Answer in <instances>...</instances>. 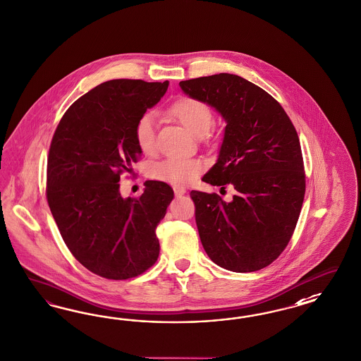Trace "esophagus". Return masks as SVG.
<instances>
[{"label":"esophagus","mask_w":361,"mask_h":361,"mask_svg":"<svg viewBox=\"0 0 361 361\" xmlns=\"http://www.w3.org/2000/svg\"><path fill=\"white\" fill-rule=\"evenodd\" d=\"M175 197H182L186 194V188L185 187L175 186L174 187Z\"/></svg>","instance_id":"1"}]
</instances>
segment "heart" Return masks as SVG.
Returning a JSON list of instances; mask_svg holds the SVG:
<instances>
[{"instance_id": "b5f03b06", "label": "heart", "mask_w": 361, "mask_h": 361, "mask_svg": "<svg viewBox=\"0 0 361 361\" xmlns=\"http://www.w3.org/2000/svg\"><path fill=\"white\" fill-rule=\"evenodd\" d=\"M170 113L187 128L190 134L197 138L207 137L215 123V116L211 107L195 98L178 99L170 107ZM155 125L157 121L152 113H145L135 125V142L140 152L145 154H150L155 149ZM202 169L203 163L197 159L166 158L159 162L152 163L149 174L157 180L182 186L194 180Z\"/></svg>"}]
</instances>
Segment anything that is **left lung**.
Instances as JSON below:
<instances>
[{
  "instance_id": "obj_1",
  "label": "left lung",
  "mask_w": 361,
  "mask_h": 361,
  "mask_svg": "<svg viewBox=\"0 0 361 361\" xmlns=\"http://www.w3.org/2000/svg\"><path fill=\"white\" fill-rule=\"evenodd\" d=\"M190 98L214 107L226 121L216 163L202 178L231 185V202L191 191L200 242L209 259L233 272L269 266L284 251L300 215L305 174L291 119L267 92L221 73L179 82Z\"/></svg>"
}]
</instances>
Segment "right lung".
Here are the masks:
<instances>
[{"mask_svg": "<svg viewBox=\"0 0 361 361\" xmlns=\"http://www.w3.org/2000/svg\"><path fill=\"white\" fill-rule=\"evenodd\" d=\"M169 81L111 80L82 95L59 121L47 158V198L70 252L106 279L135 278L159 255L158 223L174 198L147 180L140 198H122L119 179L140 161L134 130Z\"/></svg>", "mask_w": 361, "mask_h": 361, "instance_id": "right-lung-1", "label": "right lung"}]
</instances>
